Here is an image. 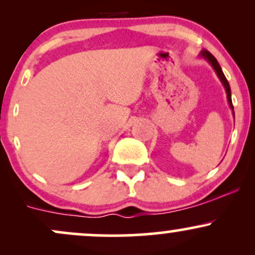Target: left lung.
Listing matches in <instances>:
<instances>
[{"mask_svg": "<svg viewBox=\"0 0 255 255\" xmlns=\"http://www.w3.org/2000/svg\"><path fill=\"white\" fill-rule=\"evenodd\" d=\"M200 57L205 58V60H206L207 62H209L210 64H211L212 68L215 69L216 74L218 75L219 80H221V81H222V84H223V86H224V89H225V92H227V98H228V102H229V107H230V109L233 110V115H234V118H235V113H234L233 102H231V90H230V85H229V83H228L227 78H225L224 73H223V71H222V68H221V66H219L218 61L216 60L215 56H213V55L211 54V52L207 51V50H205V49H204V50H201V51H200Z\"/></svg>", "mask_w": 255, "mask_h": 255, "instance_id": "left-lung-1", "label": "left lung"}]
</instances>
